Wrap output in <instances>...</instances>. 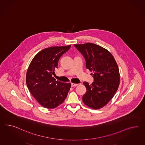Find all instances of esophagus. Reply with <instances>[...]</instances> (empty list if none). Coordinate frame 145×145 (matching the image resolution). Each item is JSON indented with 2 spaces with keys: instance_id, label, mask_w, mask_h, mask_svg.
Instances as JSON below:
<instances>
[{
  "instance_id": "obj_1",
  "label": "esophagus",
  "mask_w": 145,
  "mask_h": 145,
  "mask_svg": "<svg viewBox=\"0 0 145 145\" xmlns=\"http://www.w3.org/2000/svg\"><path fill=\"white\" fill-rule=\"evenodd\" d=\"M78 85V84H74V83H72V84H71V87H76V86H77Z\"/></svg>"
}]
</instances>
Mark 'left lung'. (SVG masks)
I'll return each instance as SVG.
<instances>
[{"instance_id":"obj_1","label":"left lung","mask_w":145,"mask_h":145,"mask_svg":"<svg viewBox=\"0 0 145 145\" xmlns=\"http://www.w3.org/2000/svg\"><path fill=\"white\" fill-rule=\"evenodd\" d=\"M74 46L85 57L86 68L93 72L94 78L91 85L83 82L87 91L82 101L93 109H100L112 99L119 87L118 65L112 54L99 45L88 42Z\"/></svg>"}]
</instances>
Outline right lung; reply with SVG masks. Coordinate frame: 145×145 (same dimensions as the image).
Returning <instances> with one entry per match:
<instances>
[{
    "mask_svg": "<svg viewBox=\"0 0 145 145\" xmlns=\"http://www.w3.org/2000/svg\"><path fill=\"white\" fill-rule=\"evenodd\" d=\"M71 45L50 47L40 51L33 57L28 68L26 81L32 96L42 107L52 109L66 98L71 83L62 82L52 77L60 57Z\"/></svg>",
    "mask_w": 145,
    "mask_h": 145,
    "instance_id": "right-lung-1",
    "label": "right lung"
}]
</instances>
